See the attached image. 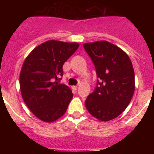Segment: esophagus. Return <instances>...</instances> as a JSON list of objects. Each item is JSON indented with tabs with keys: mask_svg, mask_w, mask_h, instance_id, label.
<instances>
[{
	"mask_svg": "<svg viewBox=\"0 0 154 154\" xmlns=\"http://www.w3.org/2000/svg\"><path fill=\"white\" fill-rule=\"evenodd\" d=\"M72 89H74V90H77V89H78V87L76 86V85H74V86H72Z\"/></svg>",
	"mask_w": 154,
	"mask_h": 154,
	"instance_id": "34e87169",
	"label": "esophagus"
}]
</instances>
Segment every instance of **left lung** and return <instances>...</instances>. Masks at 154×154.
<instances>
[{
    "label": "left lung",
    "instance_id": "obj_1",
    "mask_svg": "<svg viewBox=\"0 0 154 154\" xmlns=\"http://www.w3.org/2000/svg\"><path fill=\"white\" fill-rule=\"evenodd\" d=\"M83 47L98 77L96 89L85 100V107L99 120L115 119L130 104L135 90L131 60L121 48L106 41L85 43Z\"/></svg>",
    "mask_w": 154,
    "mask_h": 154
}]
</instances>
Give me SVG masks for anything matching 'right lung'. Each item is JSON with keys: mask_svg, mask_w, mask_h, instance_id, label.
<instances>
[{"mask_svg": "<svg viewBox=\"0 0 154 154\" xmlns=\"http://www.w3.org/2000/svg\"><path fill=\"white\" fill-rule=\"evenodd\" d=\"M79 45L50 40L37 46L23 63L20 89L23 100L41 120L51 123L65 114L73 97L69 87L60 84L64 63Z\"/></svg>", "mask_w": 154, "mask_h": 154, "instance_id": "1", "label": "right lung"}]
</instances>
